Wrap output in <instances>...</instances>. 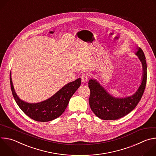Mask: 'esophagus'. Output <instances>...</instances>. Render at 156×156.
Wrapping results in <instances>:
<instances>
[{"instance_id": "34e87169", "label": "esophagus", "mask_w": 156, "mask_h": 156, "mask_svg": "<svg viewBox=\"0 0 156 156\" xmlns=\"http://www.w3.org/2000/svg\"><path fill=\"white\" fill-rule=\"evenodd\" d=\"M81 78V80H82L83 82L86 83V82H87V80H88V76H87V75H86V74L84 73V74L82 75Z\"/></svg>"}]
</instances>
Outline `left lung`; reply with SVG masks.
<instances>
[{"label": "left lung", "mask_w": 156, "mask_h": 156, "mask_svg": "<svg viewBox=\"0 0 156 156\" xmlns=\"http://www.w3.org/2000/svg\"><path fill=\"white\" fill-rule=\"evenodd\" d=\"M136 55L142 63L143 75L140 86L132 96L124 98H114L109 94L96 80L89 81L90 105L94 114L101 119L110 120L122 118L134 109L140 101L146 84L147 64L144 54L141 48H138Z\"/></svg>", "instance_id": "obj_1"}]
</instances>
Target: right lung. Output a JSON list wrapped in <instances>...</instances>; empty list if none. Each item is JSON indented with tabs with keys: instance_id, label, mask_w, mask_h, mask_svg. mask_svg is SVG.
Returning <instances> with one entry per match:
<instances>
[{
	"instance_id": "obj_1",
	"label": "right lung",
	"mask_w": 156,
	"mask_h": 156,
	"mask_svg": "<svg viewBox=\"0 0 156 156\" xmlns=\"http://www.w3.org/2000/svg\"><path fill=\"white\" fill-rule=\"evenodd\" d=\"M10 81L13 96L21 110L33 120L42 122L51 121L60 116L81 83V78H78L66 84L49 99L39 103L30 104L21 100L16 95L13 86L11 73Z\"/></svg>"
}]
</instances>
